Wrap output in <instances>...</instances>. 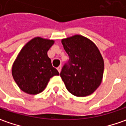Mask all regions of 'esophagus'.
Wrapping results in <instances>:
<instances>
[{"instance_id":"obj_1","label":"esophagus","mask_w":126,"mask_h":126,"mask_svg":"<svg viewBox=\"0 0 126 126\" xmlns=\"http://www.w3.org/2000/svg\"><path fill=\"white\" fill-rule=\"evenodd\" d=\"M61 69H62V67H61V65H60V66H59V67H58V68H57L58 71V72H59V73H61Z\"/></svg>"}]
</instances>
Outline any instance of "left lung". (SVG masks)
<instances>
[{"label":"left lung","mask_w":126,"mask_h":126,"mask_svg":"<svg viewBox=\"0 0 126 126\" xmlns=\"http://www.w3.org/2000/svg\"><path fill=\"white\" fill-rule=\"evenodd\" d=\"M61 43L70 58L61 73L67 90L79 97L90 95L99 87L104 75V61L98 47L79 34L62 39Z\"/></svg>","instance_id":"left-lung-1"}]
</instances>
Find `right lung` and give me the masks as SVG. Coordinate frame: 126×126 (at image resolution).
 Returning a JSON list of instances; mask_svg holds the SVG:
<instances>
[{"label": "right lung", "mask_w": 126, "mask_h": 126, "mask_svg": "<svg viewBox=\"0 0 126 126\" xmlns=\"http://www.w3.org/2000/svg\"><path fill=\"white\" fill-rule=\"evenodd\" d=\"M55 41L36 36L29 41L17 56L12 66V75L19 88L29 94L44 90L51 78L58 75L47 52Z\"/></svg>", "instance_id": "1"}]
</instances>
